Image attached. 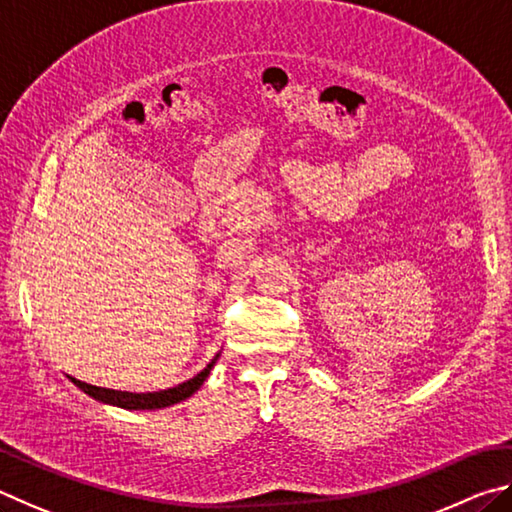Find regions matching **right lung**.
Returning a JSON list of instances; mask_svg holds the SVG:
<instances>
[{"mask_svg": "<svg viewBox=\"0 0 512 512\" xmlns=\"http://www.w3.org/2000/svg\"><path fill=\"white\" fill-rule=\"evenodd\" d=\"M218 360V357H215ZM215 360H211L206 364V369L195 375V378L186 380L182 384H177L173 389H164V391H155V393H130V391H114V389H103V387H94V384L80 382L76 378H71V382L76 384L78 389H83L87 396H92L101 402H110V405L123 407V409H161L168 405H175L179 400H186L188 396L202 387V382L209 375L211 366L215 364Z\"/></svg>", "mask_w": 512, "mask_h": 512, "instance_id": "obj_1", "label": "right lung"}]
</instances>
